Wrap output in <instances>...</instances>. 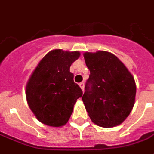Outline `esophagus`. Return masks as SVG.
Segmentation results:
<instances>
[{
    "label": "esophagus",
    "instance_id": "34e87169",
    "mask_svg": "<svg viewBox=\"0 0 154 154\" xmlns=\"http://www.w3.org/2000/svg\"><path fill=\"white\" fill-rule=\"evenodd\" d=\"M84 86H85V84H84V82H80L79 83V87H81V89L82 91H84Z\"/></svg>",
    "mask_w": 154,
    "mask_h": 154
}]
</instances>
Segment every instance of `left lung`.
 <instances>
[{
	"instance_id": "8db88e82",
	"label": "left lung",
	"mask_w": 154,
	"mask_h": 154,
	"mask_svg": "<svg viewBox=\"0 0 154 154\" xmlns=\"http://www.w3.org/2000/svg\"><path fill=\"white\" fill-rule=\"evenodd\" d=\"M83 56L90 70L82 96L88 116L100 127L119 125L134 106V78L125 64L110 52H86Z\"/></svg>"
}]
</instances>
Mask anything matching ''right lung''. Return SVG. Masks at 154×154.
I'll use <instances>...</instances> for the list:
<instances>
[{
  "label": "right lung",
  "mask_w": 154,
  "mask_h": 154,
  "mask_svg": "<svg viewBox=\"0 0 154 154\" xmlns=\"http://www.w3.org/2000/svg\"><path fill=\"white\" fill-rule=\"evenodd\" d=\"M79 51L54 49L38 63L26 84L29 106L38 121L53 127L66 125L82 91L70 72Z\"/></svg>",
  "instance_id": "right-lung-1"
}]
</instances>
